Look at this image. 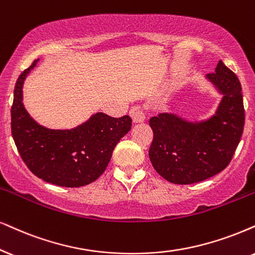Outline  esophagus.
Instances as JSON below:
<instances>
[{"label":"esophagus","instance_id":"1","mask_svg":"<svg viewBox=\"0 0 255 255\" xmlns=\"http://www.w3.org/2000/svg\"><path fill=\"white\" fill-rule=\"evenodd\" d=\"M130 117L133 119L134 124H138V122H143L144 119H146V115H144V112L142 109L135 107L130 111Z\"/></svg>","mask_w":255,"mask_h":255}]
</instances>
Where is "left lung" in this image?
<instances>
[{
  "label": "left lung",
  "instance_id": "obj_1",
  "mask_svg": "<svg viewBox=\"0 0 255 255\" xmlns=\"http://www.w3.org/2000/svg\"><path fill=\"white\" fill-rule=\"evenodd\" d=\"M222 99L215 114L191 122L169 113L149 120L153 142L149 159L154 169L176 185H191L217 175L231 162L245 125L241 85L235 74L219 61L207 74Z\"/></svg>",
  "mask_w": 255,
  "mask_h": 255
}]
</instances>
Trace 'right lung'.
<instances>
[{"label":"right lung","mask_w":255,"mask_h":255,"mask_svg":"<svg viewBox=\"0 0 255 255\" xmlns=\"http://www.w3.org/2000/svg\"><path fill=\"white\" fill-rule=\"evenodd\" d=\"M31 66L18 76L11 106V135L23 162L37 178L61 187H81L102 175L121 137L131 128L129 115L96 113L73 129H49L25 111L23 82Z\"/></svg>","instance_id":"1"}]
</instances>
